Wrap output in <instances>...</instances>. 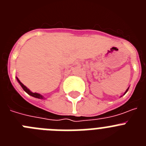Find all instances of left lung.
<instances>
[{
    "label": "left lung",
    "instance_id": "obj_1",
    "mask_svg": "<svg viewBox=\"0 0 146 146\" xmlns=\"http://www.w3.org/2000/svg\"><path fill=\"white\" fill-rule=\"evenodd\" d=\"M128 89H129V88H127V90H126V92H125V94H126V93L127 92V91H128Z\"/></svg>",
    "mask_w": 146,
    "mask_h": 146
}]
</instances>
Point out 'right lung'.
Returning a JSON list of instances; mask_svg holds the SVG:
<instances>
[{
    "mask_svg": "<svg viewBox=\"0 0 146 146\" xmlns=\"http://www.w3.org/2000/svg\"><path fill=\"white\" fill-rule=\"evenodd\" d=\"M17 80L18 82H19V83H20V86H22V88H23V90H24V91H25V92L27 93V94H29V95H31V96H33V97H35V98H38V99H43V96H42V95H41V94H37V93H33V92H31V91H30L29 89L27 88L26 86H24V85H23V83H22V82H20V80H19V79H18L17 77Z\"/></svg>",
    "mask_w": 146,
    "mask_h": 146,
    "instance_id": "right-lung-1",
    "label": "right lung"
}]
</instances>
